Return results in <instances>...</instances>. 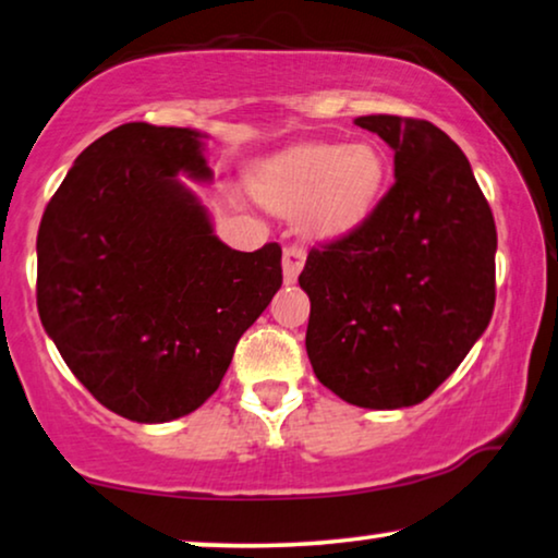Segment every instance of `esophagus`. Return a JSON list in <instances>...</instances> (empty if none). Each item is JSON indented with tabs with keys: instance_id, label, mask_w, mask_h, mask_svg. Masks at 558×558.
Segmentation results:
<instances>
[{
	"instance_id": "esophagus-1",
	"label": "esophagus",
	"mask_w": 558,
	"mask_h": 558,
	"mask_svg": "<svg viewBox=\"0 0 558 558\" xmlns=\"http://www.w3.org/2000/svg\"><path fill=\"white\" fill-rule=\"evenodd\" d=\"M305 265V251L298 245H288L286 251H282V278L286 282H295L298 276H301Z\"/></svg>"
}]
</instances>
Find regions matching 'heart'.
Listing matches in <instances>:
<instances>
[{"instance_id": "obj_1", "label": "heart", "mask_w": 558, "mask_h": 558, "mask_svg": "<svg viewBox=\"0 0 558 558\" xmlns=\"http://www.w3.org/2000/svg\"><path fill=\"white\" fill-rule=\"evenodd\" d=\"M386 170V155L373 143H311L265 162L253 193L276 213L301 210L311 235H343L376 207Z\"/></svg>"}]
</instances>
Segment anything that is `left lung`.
<instances>
[{
    "instance_id": "1",
    "label": "left lung",
    "mask_w": 558,
    "mask_h": 558,
    "mask_svg": "<svg viewBox=\"0 0 558 558\" xmlns=\"http://www.w3.org/2000/svg\"><path fill=\"white\" fill-rule=\"evenodd\" d=\"M396 182L348 235L307 253L305 351L343 401L415 405L459 368L496 303V222L461 147L436 124L368 114Z\"/></svg>"
}]
</instances>
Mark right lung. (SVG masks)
<instances>
[{
    "mask_svg": "<svg viewBox=\"0 0 558 558\" xmlns=\"http://www.w3.org/2000/svg\"><path fill=\"white\" fill-rule=\"evenodd\" d=\"M203 132L128 122L95 140L37 235L41 326L105 409L168 423L199 409L282 286L280 245L232 251L180 182H207Z\"/></svg>",
    "mask_w": 558,
    "mask_h": 558,
    "instance_id": "obj_1",
    "label": "right lung"
}]
</instances>
